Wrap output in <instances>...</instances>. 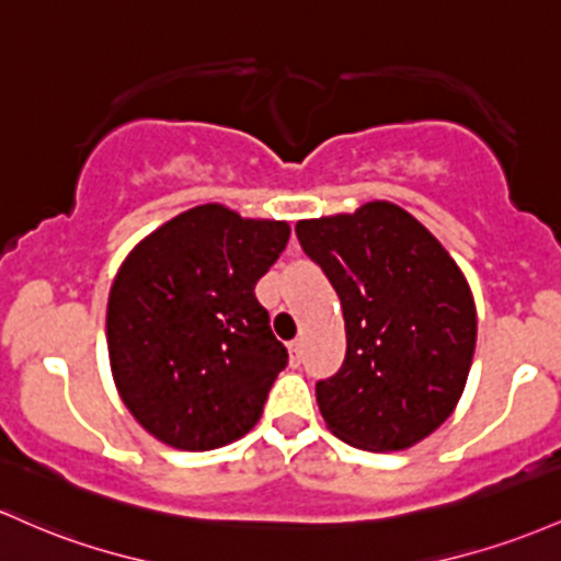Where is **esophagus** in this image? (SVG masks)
I'll list each match as a JSON object with an SVG mask.
<instances>
[{
  "label": "esophagus",
  "mask_w": 561,
  "mask_h": 561,
  "mask_svg": "<svg viewBox=\"0 0 561 561\" xmlns=\"http://www.w3.org/2000/svg\"><path fill=\"white\" fill-rule=\"evenodd\" d=\"M287 351H290V362L295 367L300 365V356H304V343L300 341H290L287 343Z\"/></svg>",
  "instance_id": "34e87169"
}]
</instances>
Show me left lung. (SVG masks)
Segmentation results:
<instances>
[{
	"instance_id": "1",
	"label": "left lung",
	"mask_w": 561,
	"mask_h": 561,
	"mask_svg": "<svg viewBox=\"0 0 561 561\" xmlns=\"http://www.w3.org/2000/svg\"><path fill=\"white\" fill-rule=\"evenodd\" d=\"M295 233L346 319L343 367L317 383L324 423L359 450H408L453 415L469 380L477 306L463 271L383 199L298 220Z\"/></svg>"
}]
</instances>
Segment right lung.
Returning <instances> with one entry per match:
<instances>
[{"instance_id": "1", "label": "right lung", "mask_w": 561, "mask_h": 561, "mask_svg": "<svg viewBox=\"0 0 561 561\" xmlns=\"http://www.w3.org/2000/svg\"><path fill=\"white\" fill-rule=\"evenodd\" d=\"M290 224L199 205L127 252L106 309L114 386L151 436L215 450L261 417L287 367L255 285L287 248Z\"/></svg>"}]
</instances>
